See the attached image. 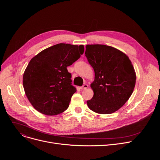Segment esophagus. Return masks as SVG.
<instances>
[{
  "label": "esophagus",
  "mask_w": 160,
  "mask_h": 160,
  "mask_svg": "<svg viewBox=\"0 0 160 160\" xmlns=\"http://www.w3.org/2000/svg\"><path fill=\"white\" fill-rule=\"evenodd\" d=\"M88 88V84H83L82 87H80L81 89H86Z\"/></svg>",
  "instance_id": "34e87169"
}]
</instances>
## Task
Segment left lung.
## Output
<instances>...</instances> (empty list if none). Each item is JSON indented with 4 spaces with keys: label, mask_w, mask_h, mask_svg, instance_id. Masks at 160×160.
Returning <instances> with one entry per match:
<instances>
[{
    "label": "left lung",
    "mask_w": 160,
    "mask_h": 160,
    "mask_svg": "<svg viewBox=\"0 0 160 160\" xmlns=\"http://www.w3.org/2000/svg\"><path fill=\"white\" fill-rule=\"evenodd\" d=\"M85 54L95 71L91 84L93 97L87 101L90 110L100 114L112 113L130 97L136 75L128 57L118 49L104 45H88Z\"/></svg>",
    "instance_id": "1"
}]
</instances>
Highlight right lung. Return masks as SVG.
Wrapping results in <instances>:
<instances>
[{"instance_id": "add662e5", "label": "right lung", "mask_w": 160, "mask_h": 160, "mask_svg": "<svg viewBox=\"0 0 160 160\" xmlns=\"http://www.w3.org/2000/svg\"><path fill=\"white\" fill-rule=\"evenodd\" d=\"M83 45L59 43L39 52L30 61L23 74V88L39 112L56 115L69 107L77 89L67 67L83 54Z\"/></svg>"}]
</instances>
